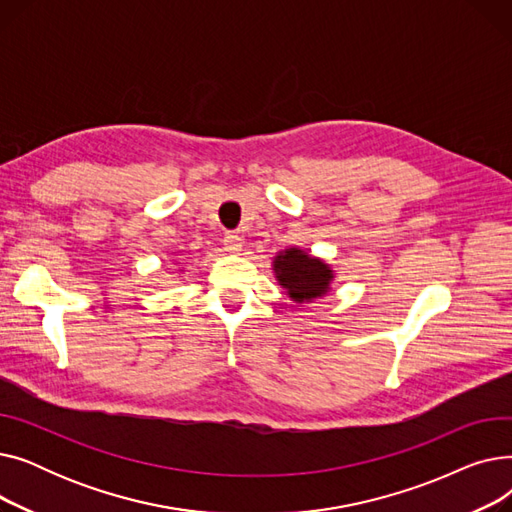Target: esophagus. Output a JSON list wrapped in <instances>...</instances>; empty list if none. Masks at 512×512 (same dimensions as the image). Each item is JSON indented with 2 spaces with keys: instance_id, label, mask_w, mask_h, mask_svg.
Segmentation results:
<instances>
[{
  "instance_id": "obj_1",
  "label": "esophagus",
  "mask_w": 512,
  "mask_h": 512,
  "mask_svg": "<svg viewBox=\"0 0 512 512\" xmlns=\"http://www.w3.org/2000/svg\"><path fill=\"white\" fill-rule=\"evenodd\" d=\"M224 249L230 255H238L242 251V238L238 234H226L224 236Z\"/></svg>"
}]
</instances>
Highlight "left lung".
I'll use <instances>...</instances> for the list:
<instances>
[{
    "mask_svg": "<svg viewBox=\"0 0 512 512\" xmlns=\"http://www.w3.org/2000/svg\"><path fill=\"white\" fill-rule=\"evenodd\" d=\"M272 270L278 284L294 303H315L332 290L336 278L334 267L321 257L307 253L301 247H288L276 253Z\"/></svg>",
    "mask_w": 512,
    "mask_h": 512,
    "instance_id": "1",
    "label": "left lung"
}]
</instances>
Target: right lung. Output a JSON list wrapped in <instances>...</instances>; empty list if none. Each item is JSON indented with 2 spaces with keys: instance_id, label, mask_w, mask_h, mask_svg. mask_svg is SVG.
Here are the masks:
<instances>
[{
  "instance_id": "right-lung-1",
  "label": "right lung",
  "mask_w": 512,
  "mask_h": 512,
  "mask_svg": "<svg viewBox=\"0 0 512 512\" xmlns=\"http://www.w3.org/2000/svg\"><path fill=\"white\" fill-rule=\"evenodd\" d=\"M180 272H182V270H180Z\"/></svg>"
}]
</instances>
